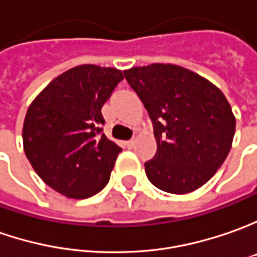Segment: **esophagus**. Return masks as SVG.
<instances>
[{"label":"esophagus","instance_id":"esophagus-1","mask_svg":"<svg viewBox=\"0 0 257 257\" xmlns=\"http://www.w3.org/2000/svg\"><path fill=\"white\" fill-rule=\"evenodd\" d=\"M125 144H126V146H128V148H132V146L135 145V139H131V141H126Z\"/></svg>","mask_w":257,"mask_h":257}]
</instances>
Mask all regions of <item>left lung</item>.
<instances>
[{"label": "left lung", "instance_id": "left-lung-1", "mask_svg": "<svg viewBox=\"0 0 257 257\" xmlns=\"http://www.w3.org/2000/svg\"><path fill=\"white\" fill-rule=\"evenodd\" d=\"M154 123L155 156L145 164L158 189L183 195L216 173L232 148L236 119L223 92L172 64L123 71Z\"/></svg>", "mask_w": 257, "mask_h": 257}]
</instances>
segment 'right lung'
I'll list each match as a JSON object with an SVG mask.
<instances>
[{
    "mask_svg": "<svg viewBox=\"0 0 257 257\" xmlns=\"http://www.w3.org/2000/svg\"><path fill=\"white\" fill-rule=\"evenodd\" d=\"M122 79L115 68H71L51 81L27 111L25 155L41 179L67 198H91L109 182L122 149L102 134L101 109Z\"/></svg>",
    "mask_w": 257,
    "mask_h": 257,
    "instance_id": "add662e5",
    "label": "right lung"
}]
</instances>
